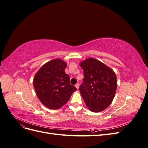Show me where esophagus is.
I'll list each match as a JSON object with an SVG mask.
<instances>
[{
  "label": "esophagus",
  "mask_w": 148,
  "mask_h": 148,
  "mask_svg": "<svg viewBox=\"0 0 148 148\" xmlns=\"http://www.w3.org/2000/svg\"><path fill=\"white\" fill-rule=\"evenodd\" d=\"M79 83H77V84H75V87L77 88V89H78V88H79Z\"/></svg>",
  "instance_id": "esophagus-1"
}]
</instances>
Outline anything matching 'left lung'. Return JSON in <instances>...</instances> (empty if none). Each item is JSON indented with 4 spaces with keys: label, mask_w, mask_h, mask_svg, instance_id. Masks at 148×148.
Listing matches in <instances>:
<instances>
[{
    "label": "left lung",
    "mask_w": 148,
    "mask_h": 148,
    "mask_svg": "<svg viewBox=\"0 0 148 148\" xmlns=\"http://www.w3.org/2000/svg\"><path fill=\"white\" fill-rule=\"evenodd\" d=\"M84 71L79 90L88 109L100 112L112 102L117 89V77L109 66L94 58L80 63Z\"/></svg>",
    "instance_id": "1"
}]
</instances>
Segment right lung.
Wrapping results in <instances>:
<instances>
[{"mask_svg": "<svg viewBox=\"0 0 148 148\" xmlns=\"http://www.w3.org/2000/svg\"><path fill=\"white\" fill-rule=\"evenodd\" d=\"M66 64L56 59L43 65L33 79V86L38 99L51 109H59L65 105L77 88L70 83L65 73Z\"/></svg>", "mask_w": 148, "mask_h": 148, "instance_id": "1", "label": "right lung"}]
</instances>
